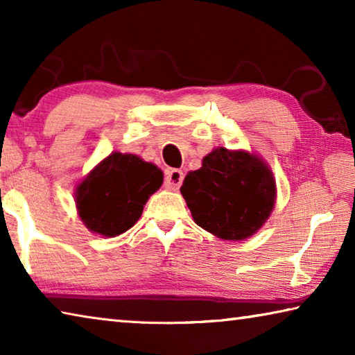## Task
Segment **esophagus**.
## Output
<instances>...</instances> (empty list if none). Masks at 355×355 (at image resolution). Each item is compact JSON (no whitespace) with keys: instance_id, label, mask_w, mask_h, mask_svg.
<instances>
[{"instance_id":"34e87169","label":"esophagus","mask_w":355,"mask_h":355,"mask_svg":"<svg viewBox=\"0 0 355 355\" xmlns=\"http://www.w3.org/2000/svg\"><path fill=\"white\" fill-rule=\"evenodd\" d=\"M183 178H184V175H183L182 171H178V169L169 171L166 173V180H164L166 188L171 189V191H177L180 186H182Z\"/></svg>"}]
</instances>
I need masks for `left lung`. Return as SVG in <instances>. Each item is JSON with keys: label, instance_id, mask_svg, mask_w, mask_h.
<instances>
[{"label": "left lung", "instance_id": "left-lung-1", "mask_svg": "<svg viewBox=\"0 0 355 355\" xmlns=\"http://www.w3.org/2000/svg\"><path fill=\"white\" fill-rule=\"evenodd\" d=\"M196 224L225 241L260 230L272 213L275 180L269 166L245 150L214 148L180 188Z\"/></svg>", "mask_w": 355, "mask_h": 355}]
</instances>
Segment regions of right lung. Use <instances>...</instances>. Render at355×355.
I'll list each match as a JSON object with an SVG mask.
<instances>
[{"mask_svg": "<svg viewBox=\"0 0 355 355\" xmlns=\"http://www.w3.org/2000/svg\"><path fill=\"white\" fill-rule=\"evenodd\" d=\"M163 184V172L139 156L114 152L76 186L78 214L92 233L117 236L141 218L148 197Z\"/></svg>", "mask_w": 355, "mask_h": 355, "instance_id": "add662e5", "label": "right lung"}]
</instances>
